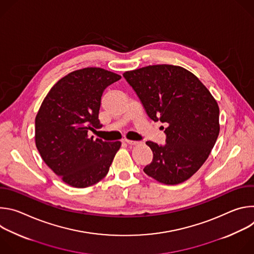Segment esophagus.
Returning a JSON list of instances; mask_svg holds the SVG:
<instances>
[{"label":"esophagus","mask_w":254,"mask_h":254,"mask_svg":"<svg viewBox=\"0 0 254 254\" xmlns=\"http://www.w3.org/2000/svg\"><path fill=\"white\" fill-rule=\"evenodd\" d=\"M125 141H126L127 143L130 144V146H137V144L140 143L139 141H136V140H129V139H126Z\"/></svg>","instance_id":"obj_1"}]
</instances>
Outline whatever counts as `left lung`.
Segmentation results:
<instances>
[{
	"mask_svg": "<svg viewBox=\"0 0 254 254\" xmlns=\"http://www.w3.org/2000/svg\"><path fill=\"white\" fill-rule=\"evenodd\" d=\"M123 75L150 119L168 124L165 146L146 142L154 160L143 172L162 184L185 182L208 159L218 137V103L196 75L181 66L149 65Z\"/></svg>",
	"mask_w": 254,
	"mask_h": 254,
	"instance_id": "obj_1",
	"label": "left lung"
}]
</instances>
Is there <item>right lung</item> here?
<instances>
[{
  "instance_id": "add662e5",
  "label": "right lung",
  "mask_w": 254,
  "mask_h": 254,
  "mask_svg": "<svg viewBox=\"0 0 254 254\" xmlns=\"http://www.w3.org/2000/svg\"><path fill=\"white\" fill-rule=\"evenodd\" d=\"M121 75L100 67L78 69L58 80L35 119V142L45 164L67 185L86 188L103 179L121 141L89 137L99 128L103 90Z\"/></svg>"
}]
</instances>
